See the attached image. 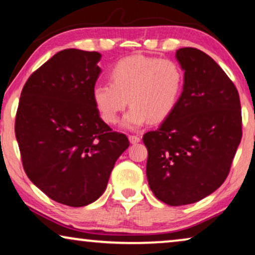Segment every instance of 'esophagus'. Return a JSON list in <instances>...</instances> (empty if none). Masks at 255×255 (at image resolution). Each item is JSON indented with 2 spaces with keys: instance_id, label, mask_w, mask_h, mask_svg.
I'll list each match as a JSON object with an SVG mask.
<instances>
[{
  "instance_id": "obj_1",
  "label": "esophagus",
  "mask_w": 255,
  "mask_h": 255,
  "mask_svg": "<svg viewBox=\"0 0 255 255\" xmlns=\"http://www.w3.org/2000/svg\"><path fill=\"white\" fill-rule=\"evenodd\" d=\"M128 140H130L131 144H138L140 141V138L138 135H128Z\"/></svg>"
}]
</instances>
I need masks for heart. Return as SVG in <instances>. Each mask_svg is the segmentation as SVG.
Instances as JSON below:
<instances>
[{
	"label": "heart",
	"mask_w": 255,
	"mask_h": 255,
	"mask_svg": "<svg viewBox=\"0 0 255 255\" xmlns=\"http://www.w3.org/2000/svg\"><path fill=\"white\" fill-rule=\"evenodd\" d=\"M110 83L93 89V101L106 123H117L128 103L131 108L122 127L135 130L146 122L160 123L179 103L184 85L182 68L169 59L132 55L122 59L109 73Z\"/></svg>",
	"instance_id": "b5f03b06"
}]
</instances>
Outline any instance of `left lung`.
Wrapping results in <instances>:
<instances>
[{
  "instance_id": "8db88e82",
  "label": "left lung",
  "mask_w": 255,
  "mask_h": 255,
  "mask_svg": "<svg viewBox=\"0 0 255 255\" xmlns=\"http://www.w3.org/2000/svg\"><path fill=\"white\" fill-rule=\"evenodd\" d=\"M184 85L175 110L144 134L146 176L158 200L179 207L218 189L242 140L236 86L214 59L197 48L176 51Z\"/></svg>"
}]
</instances>
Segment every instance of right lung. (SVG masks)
I'll return each mask as SVG.
<instances>
[{"label":"right lung","instance_id":"obj_1","mask_svg":"<svg viewBox=\"0 0 255 255\" xmlns=\"http://www.w3.org/2000/svg\"><path fill=\"white\" fill-rule=\"evenodd\" d=\"M101 57L76 48L58 52L27 79L17 109L15 133L27 177L69 207H85L104 193L130 145L94 104Z\"/></svg>","mask_w":255,"mask_h":255}]
</instances>
